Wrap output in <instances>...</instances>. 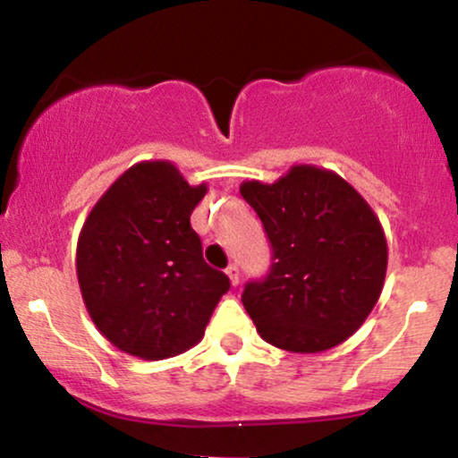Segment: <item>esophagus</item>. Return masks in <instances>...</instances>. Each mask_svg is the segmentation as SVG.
<instances>
[{
	"label": "esophagus",
	"instance_id": "esophagus-1",
	"mask_svg": "<svg viewBox=\"0 0 458 458\" xmlns=\"http://www.w3.org/2000/svg\"><path fill=\"white\" fill-rule=\"evenodd\" d=\"M225 276L230 277V284H233V286H236V284H239V267L230 265L228 269H225Z\"/></svg>",
	"mask_w": 458,
	"mask_h": 458
}]
</instances>
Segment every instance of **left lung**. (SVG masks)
<instances>
[{"mask_svg": "<svg viewBox=\"0 0 458 458\" xmlns=\"http://www.w3.org/2000/svg\"><path fill=\"white\" fill-rule=\"evenodd\" d=\"M241 196L259 213L273 247L262 282L243 306L265 343L323 353L364 325L379 301L387 241L370 204L327 167L299 163L276 182L245 181Z\"/></svg>", "mask_w": 458, "mask_h": 458, "instance_id": "left-lung-1", "label": "left lung"}]
</instances>
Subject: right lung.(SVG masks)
I'll return each instance as SVG.
<instances>
[{
    "label": "right lung",
    "mask_w": 458,
    "mask_h": 458,
    "mask_svg": "<svg viewBox=\"0 0 458 458\" xmlns=\"http://www.w3.org/2000/svg\"><path fill=\"white\" fill-rule=\"evenodd\" d=\"M167 159L140 161L88 213L77 280L92 323L115 349L167 360L202 340L230 280L202 259L189 217L207 196Z\"/></svg>",
    "instance_id": "1"
}]
</instances>
